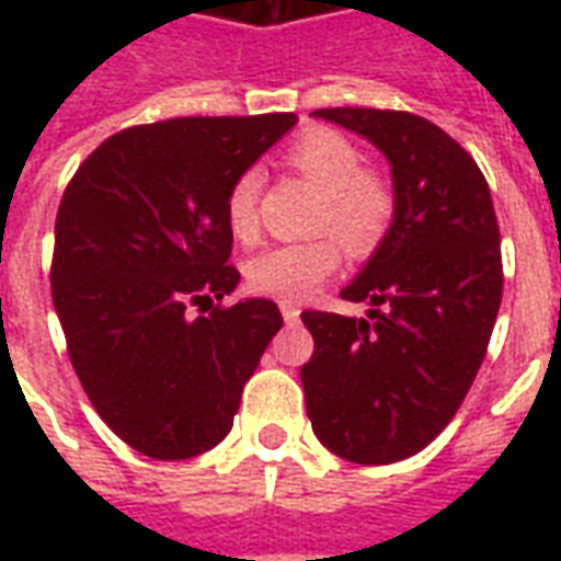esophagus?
Returning <instances> with one entry per match:
<instances>
[{
	"instance_id": "obj_1",
	"label": "esophagus",
	"mask_w": 561,
	"mask_h": 561,
	"mask_svg": "<svg viewBox=\"0 0 561 561\" xmlns=\"http://www.w3.org/2000/svg\"><path fill=\"white\" fill-rule=\"evenodd\" d=\"M279 312L285 318V324H297L300 321V309L294 304H279Z\"/></svg>"
}]
</instances>
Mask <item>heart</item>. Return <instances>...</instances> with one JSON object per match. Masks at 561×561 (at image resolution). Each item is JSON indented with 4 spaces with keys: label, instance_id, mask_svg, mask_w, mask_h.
Here are the masks:
<instances>
[{
    "label": "heart",
    "instance_id": "b5f03b06",
    "mask_svg": "<svg viewBox=\"0 0 561 561\" xmlns=\"http://www.w3.org/2000/svg\"><path fill=\"white\" fill-rule=\"evenodd\" d=\"M285 164L321 192L318 231L336 236L348 255H373L388 237L397 204L390 185L364 168L357 144L336 128L312 126L285 149ZM257 195L261 173L252 168L240 173L225 195V219L240 243L257 237ZM340 245L332 237L270 245L245 264V279L252 291L276 300H306L340 267Z\"/></svg>",
    "mask_w": 561,
    "mask_h": 561
}]
</instances>
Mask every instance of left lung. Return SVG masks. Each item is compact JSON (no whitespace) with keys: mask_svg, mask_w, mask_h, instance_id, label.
Listing matches in <instances>:
<instances>
[{"mask_svg":"<svg viewBox=\"0 0 561 561\" xmlns=\"http://www.w3.org/2000/svg\"><path fill=\"white\" fill-rule=\"evenodd\" d=\"M316 116L373 140L393 171V225L342 300L366 318L304 312V364L318 442L360 466L423 450L466 400L502 304L490 185L447 131L409 111L324 107Z\"/></svg>","mask_w":561,"mask_h":561,"instance_id":"obj_1","label":"left lung"}]
</instances>
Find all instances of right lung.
<instances>
[{"mask_svg":"<svg viewBox=\"0 0 561 561\" xmlns=\"http://www.w3.org/2000/svg\"><path fill=\"white\" fill-rule=\"evenodd\" d=\"M294 123L180 116L123 128L59 201L50 294L68 357L92 409L144 457L219 445L282 328L273 300L219 304L240 282L225 195Z\"/></svg>","mask_w":561,"mask_h":561,"instance_id":"add662e5","label":"right lung"}]
</instances>
